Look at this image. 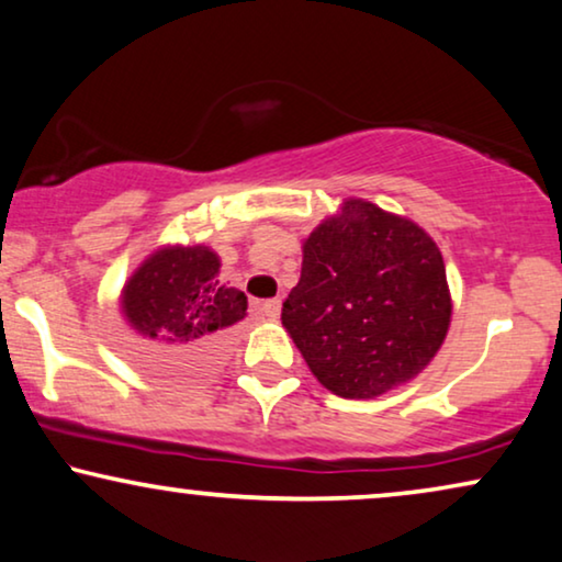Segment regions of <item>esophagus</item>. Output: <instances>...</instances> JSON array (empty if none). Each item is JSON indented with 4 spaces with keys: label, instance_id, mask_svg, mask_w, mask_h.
Returning <instances> with one entry per match:
<instances>
[{
    "label": "esophagus",
    "instance_id": "1",
    "mask_svg": "<svg viewBox=\"0 0 562 562\" xmlns=\"http://www.w3.org/2000/svg\"><path fill=\"white\" fill-rule=\"evenodd\" d=\"M260 312H263L268 319H279V314H281V299H268V302L260 304Z\"/></svg>",
    "mask_w": 562,
    "mask_h": 562
}]
</instances>
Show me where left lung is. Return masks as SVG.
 I'll use <instances>...</instances> for the list:
<instances>
[{
    "mask_svg": "<svg viewBox=\"0 0 562 562\" xmlns=\"http://www.w3.org/2000/svg\"><path fill=\"white\" fill-rule=\"evenodd\" d=\"M452 296L437 243L366 199L304 237L302 279L281 322L322 386L375 398L417 379L450 329Z\"/></svg>",
    "mask_w": 562,
    "mask_h": 562,
    "instance_id": "obj_1",
    "label": "left lung"
}]
</instances>
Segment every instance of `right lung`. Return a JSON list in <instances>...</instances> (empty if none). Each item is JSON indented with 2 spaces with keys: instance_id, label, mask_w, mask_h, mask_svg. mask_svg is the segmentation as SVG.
Instances as JSON below:
<instances>
[{
  "instance_id": "1",
  "label": "right lung",
  "mask_w": 562,
  "mask_h": 562,
  "mask_svg": "<svg viewBox=\"0 0 562 562\" xmlns=\"http://www.w3.org/2000/svg\"><path fill=\"white\" fill-rule=\"evenodd\" d=\"M222 260L210 245H160L120 291V312L137 335L140 363L156 379H204L248 314V296L220 281Z\"/></svg>"
}]
</instances>
